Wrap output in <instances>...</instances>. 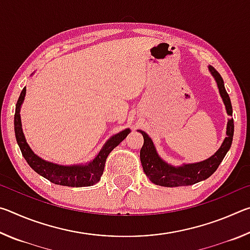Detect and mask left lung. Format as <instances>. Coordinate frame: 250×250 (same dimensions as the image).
Wrapping results in <instances>:
<instances>
[{"instance_id": "obj_1", "label": "left lung", "mask_w": 250, "mask_h": 250, "mask_svg": "<svg viewBox=\"0 0 250 250\" xmlns=\"http://www.w3.org/2000/svg\"><path fill=\"white\" fill-rule=\"evenodd\" d=\"M208 69L216 80L219 94H221L224 104L226 107L227 115L232 116L231 103L225 86H224L222 76L218 74V71L214 67L208 66ZM139 132L142 133L143 139H145V143H143L140 151V159L146 175L149 177L152 183L156 185L166 186V188H176V186L193 185L201 181H204L208 179L217 170L228 150L230 149L232 137H234V120L231 118L228 119L226 131L227 137L222 143L221 147L209 159L197 163L183 164L182 167H173L171 164H167L166 161H163L159 156L153 141L151 140L149 135L142 130H139Z\"/></svg>"}]
</instances>
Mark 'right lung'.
<instances>
[{
    "mask_svg": "<svg viewBox=\"0 0 250 250\" xmlns=\"http://www.w3.org/2000/svg\"><path fill=\"white\" fill-rule=\"evenodd\" d=\"M25 94H26V88L24 87L19 97L18 103H16L14 115V130L16 141H18L21 152H22L24 159L26 160L28 166L36 173H39L40 175L57 185L71 186V188H83V186H91L98 183L104 173V163L109 153L121 141L125 140L126 135L130 132V129H125L110 138L107 143L104 146L103 149L99 151V153L96 155V158L90 161L89 163L67 167L48 162V161L41 159L39 155L34 153L31 147L27 145L26 140H25L20 115L21 105H22L24 101Z\"/></svg>",
    "mask_w": 250,
    "mask_h": 250,
    "instance_id": "1",
    "label": "right lung"
}]
</instances>
